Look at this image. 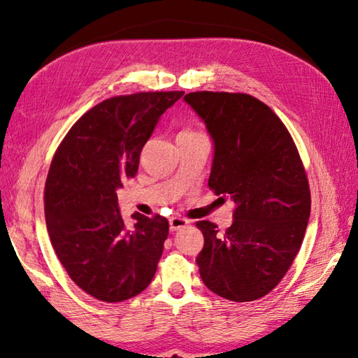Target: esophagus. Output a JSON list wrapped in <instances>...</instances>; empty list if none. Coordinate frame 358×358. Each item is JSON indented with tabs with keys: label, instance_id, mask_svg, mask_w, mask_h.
<instances>
[{
	"label": "esophagus",
	"instance_id": "esophagus-1",
	"mask_svg": "<svg viewBox=\"0 0 358 358\" xmlns=\"http://www.w3.org/2000/svg\"><path fill=\"white\" fill-rule=\"evenodd\" d=\"M189 221L185 220V217L181 216H173L171 217V221H169V227H171V232H177V230L186 227Z\"/></svg>",
	"mask_w": 358,
	"mask_h": 358
}]
</instances>
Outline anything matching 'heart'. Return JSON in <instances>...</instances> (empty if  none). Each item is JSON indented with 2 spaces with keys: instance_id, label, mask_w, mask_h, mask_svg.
<instances>
[{
  "instance_id": "b5f03b06",
  "label": "heart",
  "mask_w": 358,
  "mask_h": 358,
  "mask_svg": "<svg viewBox=\"0 0 358 358\" xmlns=\"http://www.w3.org/2000/svg\"><path fill=\"white\" fill-rule=\"evenodd\" d=\"M183 132H191V131H183Z\"/></svg>"
}]
</instances>
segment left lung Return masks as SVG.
I'll use <instances>...</instances> for the list:
<instances>
[{"label": "left lung", "instance_id": "obj_1", "mask_svg": "<svg viewBox=\"0 0 358 358\" xmlns=\"http://www.w3.org/2000/svg\"><path fill=\"white\" fill-rule=\"evenodd\" d=\"M185 101L215 143L210 189L237 205L226 232L210 221L196 224L203 234L201 278L222 299L257 300L287 273L310 220L299 150L278 115L250 94L196 92Z\"/></svg>", "mask_w": 358, "mask_h": 358}]
</instances>
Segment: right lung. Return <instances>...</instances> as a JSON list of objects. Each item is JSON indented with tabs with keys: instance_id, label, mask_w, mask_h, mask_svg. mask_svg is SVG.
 Listing matches in <instances>:
<instances>
[{
	"instance_id": "add662e5",
	"label": "right lung",
	"mask_w": 358,
	"mask_h": 358,
	"mask_svg": "<svg viewBox=\"0 0 358 358\" xmlns=\"http://www.w3.org/2000/svg\"><path fill=\"white\" fill-rule=\"evenodd\" d=\"M183 94L102 101L77 120L53 156L44 191L48 237L71 280L101 301L132 299L156 273L169 222L134 213V226H126L117 189L137 173L161 115Z\"/></svg>"
}]
</instances>
